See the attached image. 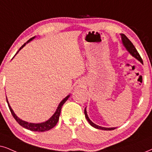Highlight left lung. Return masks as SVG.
<instances>
[{
	"mask_svg": "<svg viewBox=\"0 0 152 152\" xmlns=\"http://www.w3.org/2000/svg\"><path fill=\"white\" fill-rule=\"evenodd\" d=\"M121 40H122V43H123V45L125 48H126V50H127L128 53H129L130 55H132V57H135L136 59H137L139 62H140L142 63V64H143V61L141 57H140V54L138 53V52L137 51V50L135 48V46L133 45V44L131 43V41H130L128 38L126 37V36L124 35V34H121ZM84 113H85V116L86 119H87V121L88 122H89V124L91 125L94 128H97V129H100V130H114L116 129V128H105V127H102V126H99L98 125H96L95 124H94V123L89 118V117L88 116V114H87V111H86V107L85 108V110H84Z\"/></svg>",
	"mask_w": 152,
	"mask_h": 152,
	"instance_id": "1",
	"label": "left lung"
}]
</instances>
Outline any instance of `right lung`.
Returning <instances> with one entry per match:
<instances>
[{"label":"right lung","instance_id":"1","mask_svg":"<svg viewBox=\"0 0 152 152\" xmlns=\"http://www.w3.org/2000/svg\"><path fill=\"white\" fill-rule=\"evenodd\" d=\"M35 37H36V36H34V37L30 38V39L28 40V41L26 42V43H25L24 45H23L22 47H21L19 49V50L17 52V53L15 54V55H16L17 54L19 53V51H20L21 49L23 48H24V46L26 45V44H27L28 43H29L30 41H31L32 40L35 38ZM69 97H70V95H67L66 97H65V98L63 99L60 102V103L59 104L58 107H57V108L56 109V111H55V112L54 113V114L50 117V118L48 119V120H47L45 122L38 123V124H34V123H28L27 121H23V120H22V119H20L18 116H17L16 114H15L14 111L12 110V107H11L10 105L9 102H8V100H7V97H6V100H7V104H8L10 110V111H11V114H12L13 117H14V118L17 121V122L18 123V124H20L21 126H22L23 128H26V129H28L29 130H31V131L44 132V131H47V130H49L52 129V128H54L55 126H56L57 122H58V120H59V115H60V112H61V109H62V107L63 106V104H64L66 102V101L69 99Z\"/></svg>","mask_w":152,"mask_h":152}]
</instances>
